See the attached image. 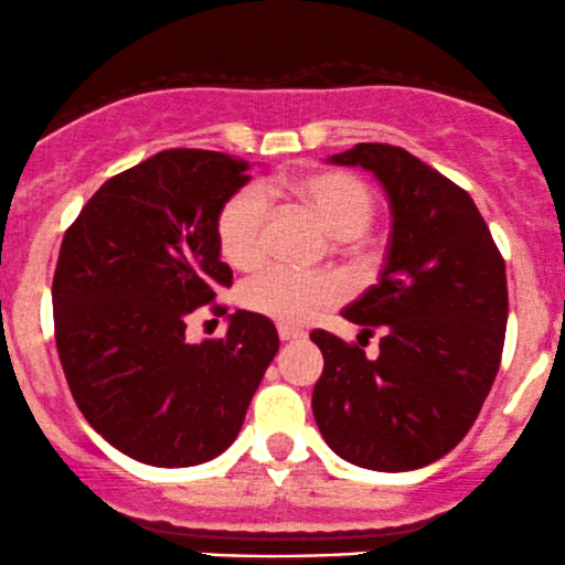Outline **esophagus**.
I'll list each match as a JSON object with an SVG mask.
<instances>
[{
  "label": "esophagus",
  "mask_w": 565,
  "mask_h": 565,
  "mask_svg": "<svg viewBox=\"0 0 565 565\" xmlns=\"http://www.w3.org/2000/svg\"><path fill=\"white\" fill-rule=\"evenodd\" d=\"M277 333H280L282 341H296V339H303V335H307L301 328H290V326H280L277 328Z\"/></svg>",
  "instance_id": "1"
}]
</instances>
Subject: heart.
Returning a JSON list of instances; mask_svg holds the SVG:
<instances>
[{
    "mask_svg": "<svg viewBox=\"0 0 565 565\" xmlns=\"http://www.w3.org/2000/svg\"><path fill=\"white\" fill-rule=\"evenodd\" d=\"M271 192L290 198L335 239H354L371 226L376 200L358 175L341 170L285 175L271 183ZM218 248L226 264L250 269L264 256L266 200L258 189H243L226 202L218 215ZM341 299V285L328 275H294L285 269H264L239 288V303L250 312L301 326L317 312Z\"/></svg>",
    "mask_w": 565,
    "mask_h": 565,
    "instance_id": "obj_1",
    "label": "heart"
}]
</instances>
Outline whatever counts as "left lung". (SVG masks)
<instances>
[{"mask_svg": "<svg viewBox=\"0 0 565 565\" xmlns=\"http://www.w3.org/2000/svg\"><path fill=\"white\" fill-rule=\"evenodd\" d=\"M365 168L390 200V248L379 282L344 309L373 331L379 358L315 331L320 382L312 414L341 459L408 472L470 433L497 379L507 328L504 258L470 194L401 146L358 143L328 157Z\"/></svg>", "mask_w": 565, "mask_h": 565, "instance_id": "8db88e82", "label": "left lung"}]
</instances>
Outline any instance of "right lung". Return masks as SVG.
Wrapping results in <instances>:
<instances>
[{"mask_svg": "<svg viewBox=\"0 0 565 565\" xmlns=\"http://www.w3.org/2000/svg\"><path fill=\"white\" fill-rule=\"evenodd\" d=\"M248 170L221 151H160L106 181L61 243L53 317L68 390L95 433L143 465L224 454L280 350L275 322L243 309L224 339L186 341L189 315L232 288L215 226Z\"/></svg>", "mask_w": 565, "mask_h": 565, "instance_id": "right-lung-1", "label": "right lung"}]
</instances>
